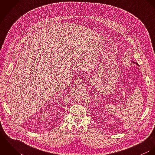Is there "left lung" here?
Returning <instances> with one entry per match:
<instances>
[{
    "mask_svg": "<svg viewBox=\"0 0 155 155\" xmlns=\"http://www.w3.org/2000/svg\"><path fill=\"white\" fill-rule=\"evenodd\" d=\"M132 62H133V63H135V64H137V66H139V65H138V63H135V62H134V61H132Z\"/></svg>",
    "mask_w": 155,
    "mask_h": 155,
    "instance_id": "8db88e82",
    "label": "left lung"
}]
</instances>
